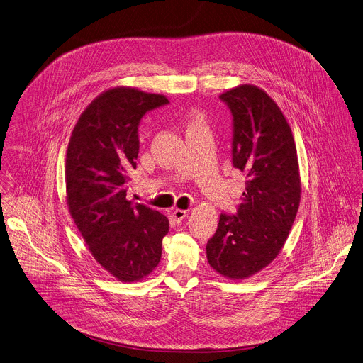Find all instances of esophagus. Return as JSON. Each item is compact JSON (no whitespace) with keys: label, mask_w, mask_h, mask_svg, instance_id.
<instances>
[{"label":"esophagus","mask_w":363,"mask_h":363,"mask_svg":"<svg viewBox=\"0 0 363 363\" xmlns=\"http://www.w3.org/2000/svg\"><path fill=\"white\" fill-rule=\"evenodd\" d=\"M172 216H173V218H174L176 223H182V221L186 218L187 211H186V210H179V208H176Z\"/></svg>","instance_id":"34e87169"}]
</instances>
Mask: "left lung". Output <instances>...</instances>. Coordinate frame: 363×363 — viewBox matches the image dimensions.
<instances>
[{
    "mask_svg": "<svg viewBox=\"0 0 363 363\" xmlns=\"http://www.w3.org/2000/svg\"><path fill=\"white\" fill-rule=\"evenodd\" d=\"M220 99L233 116V166L247 183L237 213H221L206 251L217 272L238 279L262 269L282 248L299 207V167L291 128L264 91L241 85Z\"/></svg>",
    "mask_w": 363,
    "mask_h": 363,
    "instance_id": "obj_1",
    "label": "left lung"
}]
</instances>
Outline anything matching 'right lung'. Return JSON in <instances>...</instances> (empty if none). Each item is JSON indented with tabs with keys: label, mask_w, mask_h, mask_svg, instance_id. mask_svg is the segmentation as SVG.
I'll return each instance as SVG.
<instances>
[{
	"label": "right lung",
	"mask_w": 363,
	"mask_h": 363,
	"mask_svg": "<svg viewBox=\"0 0 363 363\" xmlns=\"http://www.w3.org/2000/svg\"><path fill=\"white\" fill-rule=\"evenodd\" d=\"M167 104L163 95L132 88L106 91L84 111L68 145L71 216L95 259L125 282L155 269L169 231L163 214L126 199L139 155L140 121Z\"/></svg>",
	"instance_id": "1"
}]
</instances>
